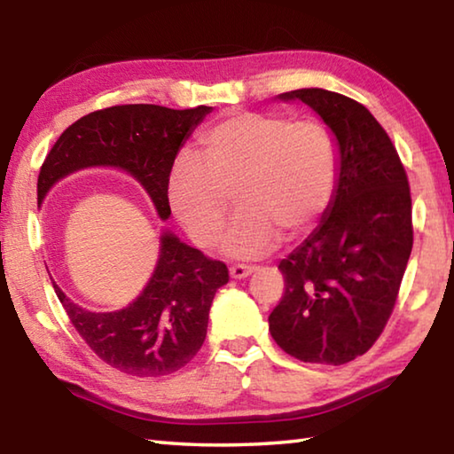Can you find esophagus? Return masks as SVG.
<instances>
[{
	"instance_id": "obj_1",
	"label": "esophagus",
	"mask_w": 454,
	"mask_h": 454,
	"mask_svg": "<svg viewBox=\"0 0 454 454\" xmlns=\"http://www.w3.org/2000/svg\"><path fill=\"white\" fill-rule=\"evenodd\" d=\"M254 270H256V266L232 264L230 266V276H232V278H246V276H250Z\"/></svg>"
}]
</instances>
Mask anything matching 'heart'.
Instances as JSON below:
<instances>
[{
	"label": "heart",
	"mask_w": 454,
	"mask_h": 454,
	"mask_svg": "<svg viewBox=\"0 0 454 454\" xmlns=\"http://www.w3.org/2000/svg\"><path fill=\"white\" fill-rule=\"evenodd\" d=\"M338 142L325 121L282 114L236 112L206 129L198 158L182 156L166 184L168 204L192 240H218L230 256L256 258L318 224L338 182Z\"/></svg>",
	"instance_id": "b5f03b06"
}]
</instances>
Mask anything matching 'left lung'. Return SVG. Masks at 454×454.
Returning <instances> with one entry per match:
<instances>
[{
    "label": "left lung",
    "mask_w": 454,
    "mask_h": 454,
    "mask_svg": "<svg viewBox=\"0 0 454 454\" xmlns=\"http://www.w3.org/2000/svg\"><path fill=\"white\" fill-rule=\"evenodd\" d=\"M302 99L340 150L334 200L322 224L284 258L280 302L268 317L276 344L302 363L347 364L379 340L412 250V200L395 144L371 112L336 91Z\"/></svg>",
    "instance_id": "obj_1"
}]
</instances>
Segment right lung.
I'll use <instances>...</instances> for the list:
<instances>
[{
  "label": "right lung",
  "mask_w": 454,
  "mask_h": 454,
  "mask_svg": "<svg viewBox=\"0 0 454 454\" xmlns=\"http://www.w3.org/2000/svg\"><path fill=\"white\" fill-rule=\"evenodd\" d=\"M210 110L126 104L88 114L66 128L45 156L37 200L42 202L53 184L80 168L118 166L142 184L166 220V184L176 153ZM226 282L224 262L164 234L156 272L128 309L90 312L56 284L53 290L74 328L106 364L132 376H164L186 366L202 348L214 294Z\"/></svg>",
  "instance_id": "1"
}]
</instances>
